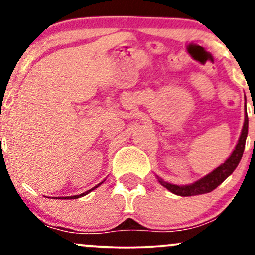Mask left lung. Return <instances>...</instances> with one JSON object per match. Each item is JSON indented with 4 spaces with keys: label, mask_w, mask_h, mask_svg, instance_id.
Listing matches in <instances>:
<instances>
[{
    "label": "left lung",
    "mask_w": 255,
    "mask_h": 255,
    "mask_svg": "<svg viewBox=\"0 0 255 255\" xmlns=\"http://www.w3.org/2000/svg\"><path fill=\"white\" fill-rule=\"evenodd\" d=\"M248 134V118L246 115L244 127H242L241 135L236 145L235 150L233 151L231 156L228 158L227 160L216 168L215 170L210 172L209 175L204 176L200 180L195 181L191 184H186V186H178V184H172L169 182H165L162 178L158 177V181L162 184L163 187H165L166 189H169L171 193L176 195H181V197H191V195H199V194H205V193L212 192L213 189H216L228 176H230L233 174V171L235 170L236 166L239 165L240 160H241L242 154L245 151V145H246V139H247Z\"/></svg>",
    "instance_id": "left-lung-1"
}]
</instances>
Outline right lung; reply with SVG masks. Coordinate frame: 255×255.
<instances>
[{"label":"right lung","mask_w":255,"mask_h":255,"mask_svg":"<svg viewBox=\"0 0 255 255\" xmlns=\"http://www.w3.org/2000/svg\"><path fill=\"white\" fill-rule=\"evenodd\" d=\"M102 183H103V182H101V183H99V184H97V186H96V187H93V188H91V189H90V191L85 192V193H83V194H80V195H73V197H66V198H62V199H78V198H80V197H84V195L89 194V193H90V192H92V191H93V189H96V188H97V187H98V186H101V184H102ZM58 199H60V198H58Z\"/></svg>","instance_id":"right-lung-1"}]
</instances>
